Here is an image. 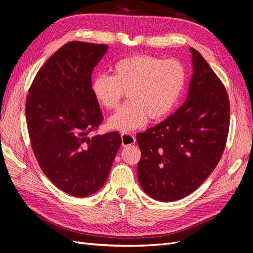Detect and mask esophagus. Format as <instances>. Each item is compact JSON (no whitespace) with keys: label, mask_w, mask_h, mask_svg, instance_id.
<instances>
[{"label":"esophagus","mask_w":253,"mask_h":253,"mask_svg":"<svg viewBox=\"0 0 253 253\" xmlns=\"http://www.w3.org/2000/svg\"><path fill=\"white\" fill-rule=\"evenodd\" d=\"M121 138H122V145L123 146L132 145L135 143V138H134V135L131 133H122Z\"/></svg>","instance_id":"1"}]
</instances>
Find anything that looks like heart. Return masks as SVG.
I'll return each mask as SVG.
<instances>
[{"mask_svg":"<svg viewBox=\"0 0 253 253\" xmlns=\"http://www.w3.org/2000/svg\"><path fill=\"white\" fill-rule=\"evenodd\" d=\"M111 76L97 75L90 90L96 102L114 110L127 93L128 102L109 118L110 129L130 132L143 127L147 119L157 121L175 108L186 84L184 65L176 59L131 55L115 62Z\"/></svg>","mask_w":253,"mask_h":253,"instance_id":"obj_1","label":"heart"}]
</instances>
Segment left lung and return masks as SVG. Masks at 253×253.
Masks as SVG:
<instances>
[{"label": "left lung", "mask_w": 253, "mask_h": 253, "mask_svg": "<svg viewBox=\"0 0 253 253\" xmlns=\"http://www.w3.org/2000/svg\"><path fill=\"white\" fill-rule=\"evenodd\" d=\"M190 52L193 74L186 101L167 120L137 134L139 184L160 202L196 190L215 170L228 138L226 90L204 57L193 48Z\"/></svg>", "instance_id": "left-lung-1"}]
</instances>
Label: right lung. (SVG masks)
I'll return each mask as SVG.
<instances>
[{
    "label": "right lung",
    "instance_id": "1",
    "mask_svg": "<svg viewBox=\"0 0 253 253\" xmlns=\"http://www.w3.org/2000/svg\"><path fill=\"white\" fill-rule=\"evenodd\" d=\"M107 44L70 42L44 63L25 103L32 148L57 188L77 198L105 185L122 139L113 131L89 138L102 122L90 90L93 69Z\"/></svg>",
    "mask_w": 253,
    "mask_h": 253
}]
</instances>
